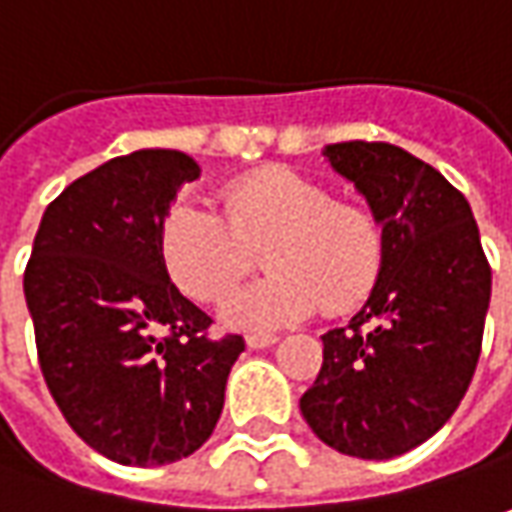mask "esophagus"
I'll use <instances>...</instances> for the list:
<instances>
[{
	"label": "esophagus",
	"mask_w": 512,
	"mask_h": 512,
	"mask_svg": "<svg viewBox=\"0 0 512 512\" xmlns=\"http://www.w3.org/2000/svg\"><path fill=\"white\" fill-rule=\"evenodd\" d=\"M277 343V334H246V345L249 348H269V345Z\"/></svg>",
	"instance_id": "1"
}]
</instances>
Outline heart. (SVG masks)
Listing matches in <instances>:
<instances>
[{"instance_id": "heart-1", "label": "heart", "mask_w": 512, "mask_h": 512, "mask_svg": "<svg viewBox=\"0 0 512 512\" xmlns=\"http://www.w3.org/2000/svg\"><path fill=\"white\" fill-rule=\"evenodd\" d=\"M223 218L178 201L161 223V255L178 289L215 303L235 289L263 249V280L223 303L235 328H274L354 309L382 266V229L360 203L334 201L331 189L294 169H260L221 192Z\"/></svg>"}]
</instances>
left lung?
Returning <instances> with one entry per match:
<instances>
[{"mask_svg": "<svg viewBox=\"0 0 512 512\" xmlns=\"http://www.w3.org/2000/svg\"><path fill=\"white\" fill-rule=\"evenodd\" d=\"M382 226L377 283L351 323L323 334V368L300 397L309 428L357 459H394L448 422L473 379L490 266L465 195L382 141L323 150Z\"/></svg>", "mask_w": 512, "mask_h": 512, "instance_id": "8db88e82", "label": "left lung"}]
</instances>
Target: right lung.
Wrapping results in <instances>:
<instances>
[{
	"instance_id": "right-lung-1",
	"label": "right lung",
	"mask_w": 512,
	"mask_h": 512,
	"mask_svg": "<svg viewBox=\"0 0 512 512\" xmlns=\"http://www.w3.org/2000/svg\"><path fill=\"white\" fill-rule=\"evenodd\" d=\"M201 167L178 150L113 158L42 215L25 300L47 388L67 425L118 465L178 462L212 436L243 337L169 280L161 223Z\"/></svg>"
}]
</instances>
